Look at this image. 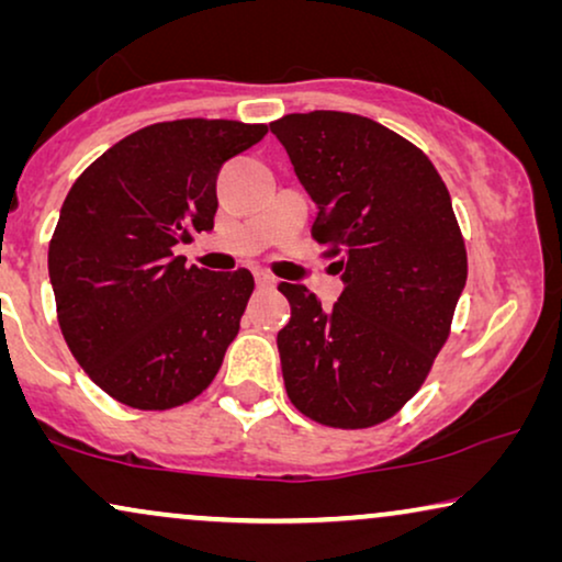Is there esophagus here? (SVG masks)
Segmentation results:
<instances>
[{
    "label": "esophagus",
    "instance_id": "esophagus-1",
    "mask_svg": "<svg viewBox=\"0 0 562 562\" xmlns=\"http://www.w3.org/2000/svg\"><path fill=\"white\" fill-rule=\"evenodd\" d=\"M256 283H258V289H273L276 286V279L271 273H266V271H256Z\"/></svg>",
    "mask_w": 562,
    "mask_h": 562
}]
</instances>
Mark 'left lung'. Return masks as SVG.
Masks as SVG:
<instances>
[{"label": "left lung", "mask_w": 562, "mask_h": 562, "mask_svg": "<svg viewBox=\"0 0 562 562\" xmlns=\"http://www.w3.org/2000/svg\"><path fill=\"white\" fill-rule=\"evenodd\" d=\"M271 133L317 202L312 237L345 281L333 310L279 283L291 304L276 340L286 394L325 427H375L417 394L450 337L468 279L450 191L417 145L360 114H286Z\"/></svg>", "instance_id": "1"}]
</instances>
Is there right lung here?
I'll return each instance as SVG.
<instances>
[{
    "label": "right lung",
    "instance_id": "obj_1",
    "mask_svg": "<svg viewBox=\"0 0 562 562\" xmlns=\"http://www.w3.org/2000/svg\"><path fill=\"white\" fill-rule=\"evenodd\" d=\"M237 120L156 122L122 137L68 191L48 248L64 340L91 381L140 412L189 404L217 375L256 289L176 256L210 233L220 168L263 140Z\"/></svg>",
    "mask_w": 562,
    "mask_h": 562
}]
</instances>
